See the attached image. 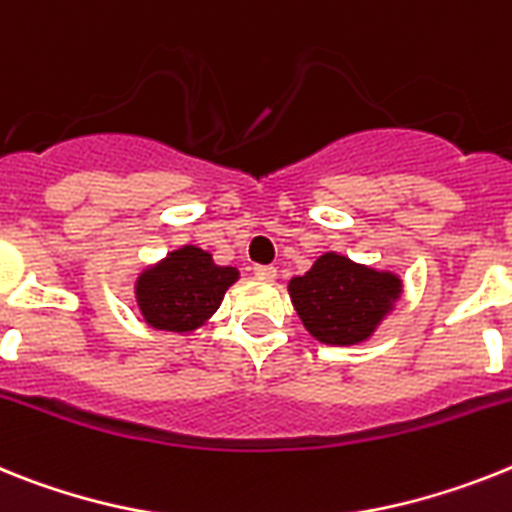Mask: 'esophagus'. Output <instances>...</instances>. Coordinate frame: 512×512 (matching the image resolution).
I'll return each mask as SVG.
<instances>
[{"label":"esophagus","instance_id":"esophagus-1","mask_svg":"<svg viewBox=\"0 0 512 512\" xmlns=\"http://www.w3.org/2000/svg\"><path fill=\"white\" fill-rule=\"evenodd\" d=\"M252 273H255L260 281H273V278H276V268H273V265H255Z\"/></svg>","mask_w":512,"mask_h":512}]
</instances>
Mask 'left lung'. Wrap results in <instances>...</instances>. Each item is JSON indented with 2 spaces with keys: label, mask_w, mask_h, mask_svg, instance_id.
I'll use <instances>...</instances> for the list:
<instances>
[{
  "label": "left lung",
  "mask_w": 512,
  "mask_h": 512,
  "mask_svg": "<svg viewBox=\"0 0 512 512\" xmlns=\"http://www.w3.org/2000/svg\"><path fill=\"white\" fill-rule=\"evenodd\" d=\"M289 291L304 328L317 341L346 346L372 336L401 291V281L328 252L294 278Z\"/></svg>",
  "instance_id": "left-lung-1"
}]
</instances>
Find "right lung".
Wrapping results in <instances>:
<instances>
[{
	"mask_svg": "<svg viewBox=\"0 0 512 512\" xmlns=\"http://www.w3.org/2000/svg\"><path fill=\"white\" fill-rule=\"evenodd\" d=\"M236 276V268H221L200 247H182L140 276L137 302L153 328L187 333L221 307Z\"/></svg>",
	"mask_w": 512,
	"mask_h": 512,
	"instance_id": "obj_1",
	"label": "right lung"
}]
</instances>
